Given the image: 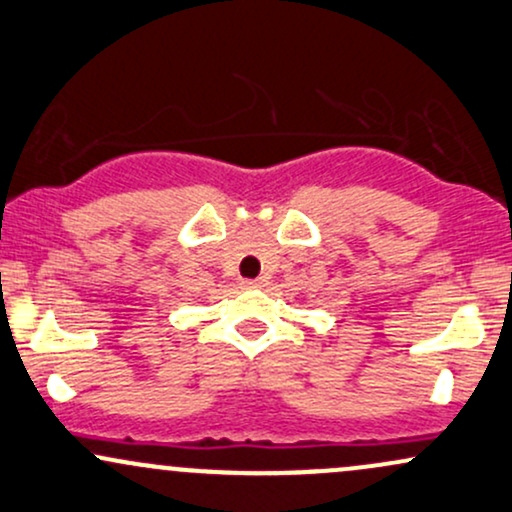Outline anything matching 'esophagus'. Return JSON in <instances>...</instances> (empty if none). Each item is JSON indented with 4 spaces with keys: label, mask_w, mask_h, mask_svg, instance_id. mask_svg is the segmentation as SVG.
Segmentation results:
<instances>
[{
    "label": "esophagus",
    "mask_w": 512,
    "mask_h": 512,
    "mask_svg": "<svg viewBox=\"0 0 512 512\" xmlns=\"http://www.w3.org/2000/svg\"><path fill=\"white\" fill-rule=\"evenodd\" d=\"M240 286H243V288H260V286H264V279H248V281H240Z\"/></svg>",
    "instance_id": "obj_1"
}]
</instances>
